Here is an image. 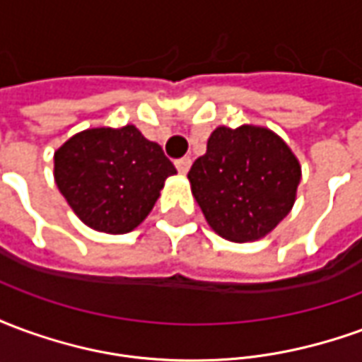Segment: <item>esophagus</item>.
Masks as SVG:
<instances>
[{
  "instance_id": "obj_1",
  "label": "esophagus",
  "mask_w": 362,
  "mask_h": 362,
  "mask_svg": "<svg viewBox=\"0 0 362 362\" xmlns=\"http://www.w3.org/2000/svg\"><path fill=\"white\" fill-rule=\"evenodd\" d=\"M174 165H176V168H178V173L186 174L189 170V166H192V158L182 157V158H178V160H176Z\"/></svg>"
}]
</instances>
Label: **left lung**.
Here are the masks:
<instances>
[{"label": "left lung", "instance_id": "obj_1", "mask_svg": "<svg viewBox=\"0 0 362 362\" xmlns=\"http://www.w3.org/2000/svg\"><path fill=\"white\" fill-rule=\"evenodd\" d=\"M209 227L230 243L269 235L293 209L300 163L272 129L219 126L188 173Z\"/></svg>", "mask_w": 362, "mask_h": 362}]
</instances>
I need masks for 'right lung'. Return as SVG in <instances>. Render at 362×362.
<instances>
[{
	"instance_id": "1",
	"label": "right lung",
	"mask_w": 362,
	"mask_h": 362,
	"mask_svg": "<svg viewBox=\"0 0 362 362\" xmlns=\"http://www.w3.org/2000/svg\"><path fill=\"white\" fill-rule=\"evenodd\" d=\"M173 174L160 145L135 126L85 129L54 153L62 196L87 227L108 235L141 225Z\"/></svg>"
}]
</instances>
